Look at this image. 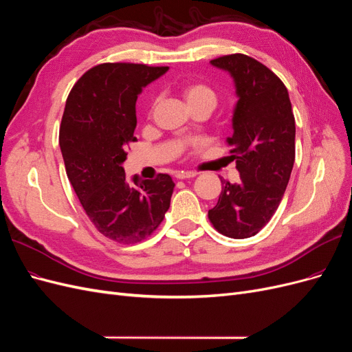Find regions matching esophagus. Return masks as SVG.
<instances>
[{"label":"esophagus","mask_w":352,"mask_h":352,"mask_svg":"<svg viewBox=\"0 0 352 352\" xmlns=\"http://www.w3.org/2000/svg\"><path fill=\"white\" fill-rule=\"evenodd\" d=\"M192 177H196V173H191V171H178V173H175L177 179H186V178H192Z\"/></svg>","instance_id":"esophagus-1"}]
</instances>
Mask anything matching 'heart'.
Segmentation results:
<instances>
[{
	"mask_svg": "<svg viewBox=\"0 0 352 352\" xmlns=\"http://www.w3.org/2000/svg\"><path fill=\"white\" fill-rule=\"evenodd\" d=\"M184 96L188 102V105L192 104H209L214 107L217 104V92L205 83H188L184 87Z\"/></svg>",
	"mask_w": 352,
	"mask_h": 352,
	"instance_id": "obj_1",
	"label": "heart"
}]
</instances>
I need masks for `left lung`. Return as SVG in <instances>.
<instances>
[{
	"mask_svg": "<svg viewBox=\"0 0 352 352\" xmlns=\"http://www.w3.org/2000/svg\"><path fill=\"white\" fill-rule=\"evenodd\" d=\"M210 64L234 78L238 100L226 143L240 181L221 179L222 191L208 217L222 235L241 240L263 228L283 197L296 161V120L285 85L262 63L231 54Z\"/></svg>",
	"mask_w": 352,
	"mask_h": 352,
	"instance_id": "left-lung-1",
	"label": "left lung"
}]
</instances>
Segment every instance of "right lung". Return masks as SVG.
<instances>
[{"label":"right lung","instance_id":"add662e5","mask_svg":"<svg viewBox=\"0 0 352 352\" xmlns=\"http://www.w3.org/2000/svg\"><path fill=\"white\" fill-rule=\"evenodd\" d=\"M168 67L105 63L86 72L67 98L60 147L67 177L82 206L109 240L134 244L153 234L169 209L174 181L134 177L127 183L122 162L135 142V100Z\"/></svg>","mask_w":352,"mask_h":352}]
</instances>
